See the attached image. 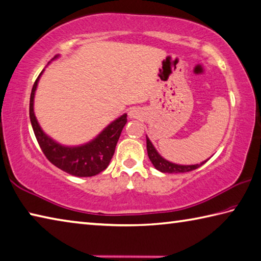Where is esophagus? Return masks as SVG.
I'll list each match as a JSON object with an SVG mask.
<instances>
[{
	"mask_svg": "<svg viewBox=\"0 0 261 261\" xmlns=\"http://www.w3.org/2000/svg\"><path fill=\"white\" fill-rule=\"evenodd\" d=\"M141 116V112L138 110V108H130L129 111V117L130 118H139Z\"/></svg>",
	"mask_w": 261,
	"mask_h": 261,
	"instance_id": "34e87169",
	"label": "esophagus"
}]
</instances>
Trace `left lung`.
I'll return each instance as SVG.
<instances>
[{"mask_svg": "<svg viewBox=\"0 0 261 261\" xmlns=\"http://www.w3.org/2000/svg\"><path fill=\"white\" fill-rule=\"evenodd\" d=\"M146 143H147V153H148V158L150 162L153 163L156 170H159L161 172L164 173H182V172H189L193 171L197 168H200L201 165L204 164L206 161L202 162L200 164H192V165H182V164H176L172 162H169L168 160H165L159 154V151L156 150L154 145L151 144L148 137H146Z\"/></svg>", "mask_w": 261, "mask_h": 261, "instance_id": "8db88e82", "label": "left lung"}]
</instances>
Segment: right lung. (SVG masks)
<instances>
[{"mask_svg": "<svg viewBox=\"0 0 261 261\" xmlns=\"http://www.w3.org/2000/svg\"><path fill=\"white\" fill-rule=\"evenodd\" d=\"M56 56L54 59L58 58ZM42 70L39 77L33 85L30 100V118L42 151L50 162L63 171L76 177H92L103 171L110 164L114 155L115 147L121 132L126 123V114L117 117L110 123L96 138L87 144L80 146H64L57 143L42 130L34 114V97L39 84Z\"/></svg>", "mask_w": 261, "mask_h": 261, "instance_id": "add662e5", "label": "right lung"}]
</instances>
